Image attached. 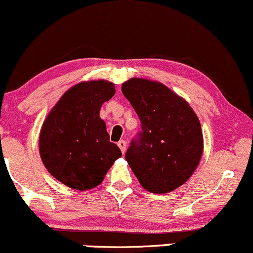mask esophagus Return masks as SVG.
<instances>
[{"instance_id":"1","label":"esophagus","mask_w":253,"mask_h":253,"mask_svg":"<svg viewBox=\"0 0 253 253\" xmlns=\"http://www.w3.org/2000/svg\"><path fill=\"white\" fill-rule=\"evenodd\" d=\"M118 146H119V147H120L121 152H123V153H125V151H126V146H127L126 141H125V140H120V141L118 142Z\"/></svg>"}]
</instances>
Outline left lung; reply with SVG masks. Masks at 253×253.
<instances>
[{
  "label": "left lung",
  "instance_id": "obj_1",
  "mask_svg": "<svg viewBox=\"0 0 253 253\" xmlns=\"http://www.w3.org/2000/svg\"><path fill=\"white\" fill-rule=\"evenodd\" d=\"M121 90L141 123L125 158L142 187L152 193L171 192L187 181L202 158L199 119L160 82L133 78Z\"/></svg>",
  "mask_w": 253,
  "mask_h": 253
}]
</instances>
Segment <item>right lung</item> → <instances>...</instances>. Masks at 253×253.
<instances>
[{
	"mask_svg": "<svg viewBox=\"0 0 253 253\" xmlns=\"http://www.w3.org/2000/svg\"><path fill=\"white\" fill-rule=\"evenodd\" d=\"M114 94V84L109 81L80 82L61 96L42 125V163L68 187L86 191L97 186L121 157L99 115L102 103Z\"/></svg>",
	"mask_w": 253,
	"mask_h": 253,
	"instance_id": "obj_1",
	"label": "right lung"
}]
</instances>
